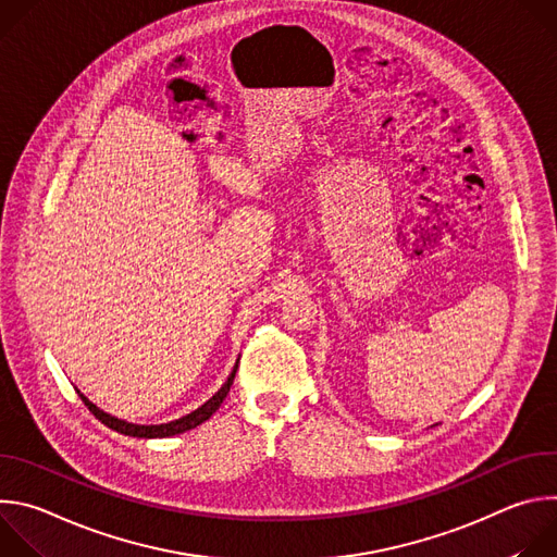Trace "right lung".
<instances>
[{
	"mask_svg": "<svg viewBox=\"0 0 557 557\" xmlns=\"http://www.w3.org/2000/svg\"><path fill=\"white\" fill-rule=\"evenodd\" d=\"M235 370H237V363L233 366V370H231L228 379L224 381V385L211 396V399H209L207 404H202L198 410L189 412L187 417H181V419H176V421L161 423V425H136V423H127V421H123V419H116V417H112V414L99 410V408L88 399V396H84L78 389H76V392H78V396H82V399H84V404L88 406V410H90L103 425H108L110 430H116V432H121V434H125V436H136V438H165V436L183 434V432L194 430V428H198L200 423H205V421L220 408V404L226 399V394H228V389H231V385H233Z\"/></svg>",
	"mask_w": 557,
	"mask_h": 557,
	"instance_id": "obj_1",
	"label": "right lung"
}]
</instances>
